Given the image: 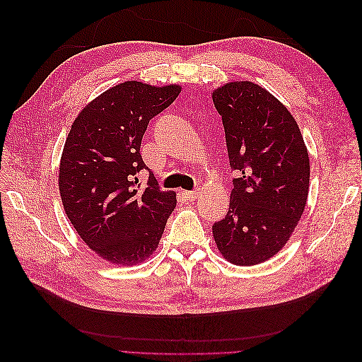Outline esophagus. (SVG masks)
I'll use <instances>...</instances> for the list:
<instances>
[{"instance_id": "esophagus-1", "label": "esophagus", "mask_w": 362, "mask_h": 362, "mask_svg": "<svg viewBox=\"0 0 362 362\" xmlns=\"http://www.w3.org/2000/svg\"><path fill=\"white\" fill-rule=\"evenodd\" d=\"M182 196L187 201H193V199H198L199 198L201 192L199 190H194V192H187V190H185V192H182Z\"/></svg>"}]
</instances>
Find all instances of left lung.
Instances as JSON below:
<instances>
[{
	"instance_id": "obj_1",
	"label": "left lung",
	"mask_w": 362,
	"mask_h": 362,
	"mask_svg": "<svg viewBox=\"0 0 362 362\" xmlns=\"http://www.w3.org/2000/svg\"><path fill=\"white\" fill-rule=\"evenodd\" d=\"M211 96L229 166L238 173L213 237L231 264L255 266L276 255L300 221L310 190L308 149L293 115L264 87L229 81Z\"/></svg>"
}]
</instances>
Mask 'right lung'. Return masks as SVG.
Segmentation results:
<instances>
[{"label":"right lung","mask_w":362,"mask_h":362,"mask_svg":"<svg viewBox=\"0 0 362 362\" xmlns=\"http://www.w3.org/2000/svg\"><path fill=\"white\" fill-rule=\"evenodd\" d=\"M180 84L124 81L96 96L75 117L64 141L60 198L75 231L98 257L117 266H136L158 247L177 206V193L158 189L140 156L149 120L168 108Z\"/></svg>","instance_id":"add662e5"}]
</instances>
